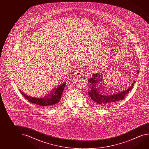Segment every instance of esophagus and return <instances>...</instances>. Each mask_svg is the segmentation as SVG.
Instances as JSON below:
<instances>
[{
  "instance_id": "obj_1",
  "label": "esophagus",
  "mask_w": 149,
  "mask_h": 149,
  "mask_svg": "<svg viewBox=\"0 0 149 149\" xmlns=\"http://www.w3.org/2000/svg\"><path fill=\"white\" fill-rule=\"evenodd\" d=\"M81 75H82V73H81V70H76L75 72L76 77L77 78H79V77H81Z\"/></svg>"
}]
</instances>
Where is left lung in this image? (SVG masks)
<instances>
[{"mask_svg":"<svg viewBox=\"0 0 149 149\" xmlns=\"http://www.w3.org/2000/svg\"><path fill=\"white\" fill-rule=\"evenodd\" d=\"M139 70H137L139 74ZM102 74L100 73L93 74L88 79L89 85L88 93L89 102L95 107L112 105L124 99L129 91L134 87L136 81L132 84L129 88L117 92H109L102 84Z\"/></svg>","mask_w":149,"mask_h":149,"instance_id":"left-lung-1","label":"left lung"}]
</instances>
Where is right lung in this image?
<instances>
[{
	"instance_id": "right-lung-1",
	"label": "right lung",
	"mask_w": 149,
	"mask_h": 149,
	"mask_svg": "<svg viewBox=\"0 0 149 149\" xmlns=\"http://www.w3.org/2000/svg\"><path fill=\"white\" fill-rule=\"evenodd\" d=\"M65 83L61 84L56 88H54L51 93L46 94V95L40 97H32L26 95L20 90V93L26 100L29 102L41 106L42 107L49 108L56 106L61 99V95L63 93Z\"/></svg>"
}]
</instances>
